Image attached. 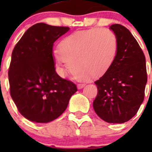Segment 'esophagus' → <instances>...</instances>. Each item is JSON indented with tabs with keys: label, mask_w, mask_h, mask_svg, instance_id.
Here are the masks:
<instances>
[{
	"label": "esophagus",
	"mask_w": 152,
	"mask_h": 152,
	"mask_svg": "<svg viewBox=\"0 0 152 152\" xmlns=\"http://www.w3.org/2000/svg\"><path fill=\"white\" fill-rule=\"evenodd\" d=\"M85 85H86L85 83H80V84H77V88H78V89H81V88H84Z\"/></svg>",
	"instance_id": "obj_1"
}]
</instances>
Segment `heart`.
Masks as SVG:
<instances>
[{
	"instance_id": "heart-1",
	"label": "heart",
	"mask_w": 152,
	"mask_h": 152,
	"mask_svg": "<svg viewBox=\"0 0 152 152\" xmlns=\"http://www.w3.org/2000/svg\"><path fill=\"white\" fill-rule=\"evenodd\" d=\"M117 49L116 36L110 29L76 32L63 39L59 50L53 52L55 64L61 75L68 69L80 78H96L111 68Z\"/></svg>"
}]
</instances>
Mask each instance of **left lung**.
<instances>
[{"label":"left lung","instance_id":"1","mask_svg":"<svg viewBox=\"0 0 152 152\" xmlns=\"http://www.w3.org/2000/svg\"><path fill=\"white\" fill-rule=\"evenodd\" d=\"M110 29L117 39V53L108 72L94 82L97 95L93 107L104 121L123 123L135 116L144 100L147 83L145 57L127 28L113 24Z\"/></svg>","mask_w":152,"mask_h":152}]
</instances>
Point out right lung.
Returning a JSON list of instances; mask_svg holds the SVG:
<instances>
[{"mask_svg": "<svg viewBox=\"0 0 152 152\" xmlns=\"http://www.w3.org/2000/svg\"><path fill=\"white\" fill-rule=\"evenodd\" d=\"M69 30L39 23L29 27L16 44L8 71L10 96L23 116L45 123L63 113L77 91L71 80L56 72L52 47Z\"/></svg>", "mask_w": 152, "mask_h": 152, "instance_id": "add662e5", "label": "right lung"}]
</instances>
